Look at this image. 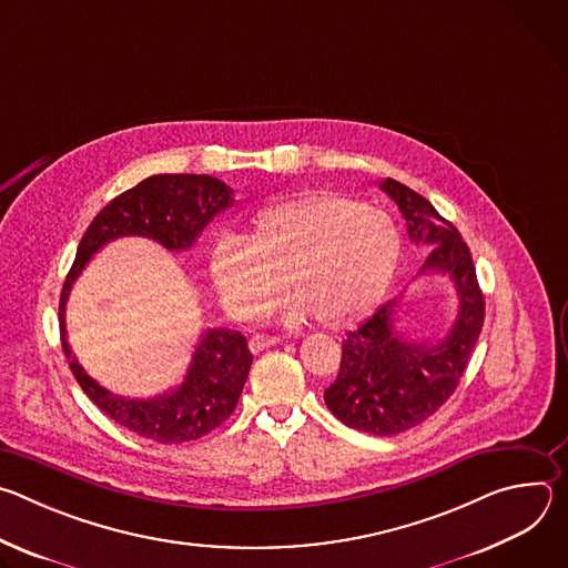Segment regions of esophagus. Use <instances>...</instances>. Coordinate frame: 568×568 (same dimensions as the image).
<instances>
[{"instance_id": "esophagus-1", "label": "esophagus", "mask_w": 568, "mask_h": 568, "mask_svg": "<svg viewBox=\"0 0 568 568\" xmlns=\"http://www.w3.org/2000/svg\"><path fill=\"white\" fill-rule=\"evenodd\" d=\"M281 339L278 337H270V335H254L252 339H250V348H252V353H261V351H265V348H270V346H276Z\"/></svg>"}]
</instances>
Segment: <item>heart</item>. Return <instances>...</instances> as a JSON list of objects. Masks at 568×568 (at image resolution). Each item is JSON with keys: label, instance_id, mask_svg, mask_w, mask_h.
<instances>
[{"label": "heart", "instance_id": "b5f03b06", "mask_svg": "<svg viewBox=\"0 0 568 568\" xmlns=\"http://www.w3.org/2000/svg\"><path fill=\"white\" fill-rule=\"evenodd\" d=\"M399 231L382 209L333 191H307L258 209L242 233L211 252V278L237 316H258L278 281V312L290 326L310 314L339 331L364 318L384 296L399 261Z\"/></svg>", "mask_w": 568, "mask_h": 568}]
</instances>
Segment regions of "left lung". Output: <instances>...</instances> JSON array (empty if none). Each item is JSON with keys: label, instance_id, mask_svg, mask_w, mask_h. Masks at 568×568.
Wrapping results in <instances>:
<instances>
[{"label": "left lung", "instance_id": "obj_1", "mask_svg": "<svg viewBox=\"0 0 568 568\" xmlns=\"http://www.w3.org/2000/svg\"><path fill=\"white\" fill-rule=\"evenodd\" d=\"M379 189L407 220L412 242L432 247L420 276L447 274L458 294V314L440 342L402 339L393 328L397 298L342 342L339 375L323 393L328 409L357 432L395 436L432 418L456 390L483 328L485 298L458 229L409 186L386 180Z\"/></svg>", "mask_w": 568, "mask_h": 568}]
</instances>
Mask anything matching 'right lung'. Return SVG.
I'll use <instances>...</instances> for the list:
<instances>
[{"label":"right lung","mask_w":568,"mask_h":568,"mask_svg":"<svg viewBox=\"0 0 568 568\" xmlns=\"http://www.w3.org/2000/svg\"><path fill=\"white\" fill-rule=\"evenodd\" d=\"M233 191L211 175H152L114 197L88 226L60 294V344L69 368L97 407L114 423L161 445L197 440L217 429L235 409L254 355L235 331H209L195 346L182 384L164 395L130 399L94 382L67 342L64 307L75 278L108 242L143 235L169 252L195 245L206 224L233 204Z\"/></svg>","instance_id":"right-lung-1"}]
</instances>
